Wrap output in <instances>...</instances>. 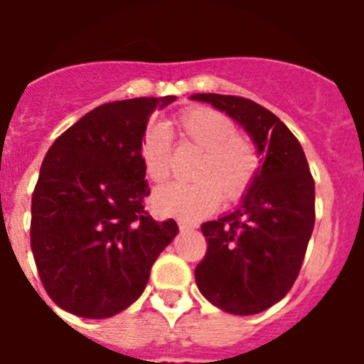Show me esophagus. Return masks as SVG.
<instances>
[{"instance_id":"1","label":"esophagus","mask_w":364,"mask_h":364,"mask_svg":"<svg viewBox=\"0 0 364 364\" xmlns=\"http://www.w3.org/2000/svg\"><path fill=\"white\" fill-rule=\"evenodd\" d=\"M178 228L182 231H189V230H195L197 224L195 222H189V220H178Z\"/></svg>"}]
</instances>
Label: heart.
<instances>
[{
    "label": "heart",
    "mask_w": 364,
    "mask_h": 364,
    "mask_svg": "<svg viewBox=\"0 0 364 364\" xmlns=\"http://www.w3.org/2000/svg\"><path fill=\"white\" fill-rule=\"evenodd\" d=\"M175 127L184 142L202 149L197 182H173L153 193V210L164 217L198 220L218 208L222 195L228 202L244 197L259 171V156L246 138L237 134L233 120L210 107H189L176 117ZM147 178L164 182L171 166V142L162 125L144 134L140 147Z\"/></svg>",
    "instance_id": "obj_1"
}]
</instances>
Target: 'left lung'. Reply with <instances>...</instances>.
<instances>
[{
	"instance_id": "1",
	"label": "left lung",
	"mask_w": 364,
	"mask_h": 364,
	"mask_svg": "<svg viewBox=\"0 0 364 364\" xmlns=\"http://www.w3.org/2000/svg\"><path fill=\"white\" fill-rule=\"evenodd\" d=\"M191 100L226 112L260 159L253 184L233 211L202 224L208 253L195 269L213 306L255 315L281 301L299 275L315 222V184L301 144L272 111L240 96Z\"/></svg>"
}]
</instances>
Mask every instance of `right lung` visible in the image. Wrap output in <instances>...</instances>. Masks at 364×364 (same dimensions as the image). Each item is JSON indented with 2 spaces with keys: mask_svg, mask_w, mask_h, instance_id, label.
Wrapping results in <instances>:
<instances>
[{
  "mask_svg": "<svg viewBox=\"0 0 364 364\" xmlns=\"http://www.w3.org/2000/svg\"><path fill=\"white\" fill-rule=\"evenodd\" d=\"M176 96L111 102L87 112L45 154L32 195L31 247L62 310L107 319L136 301L154 260L178 233L144 210L140 147L154 109Z\"/></svg>",
  "mask_w": 364,
  "mask_h": 364,
  "instance_id": "add662e5",
  "label": "right lung"
}]
</instances>
